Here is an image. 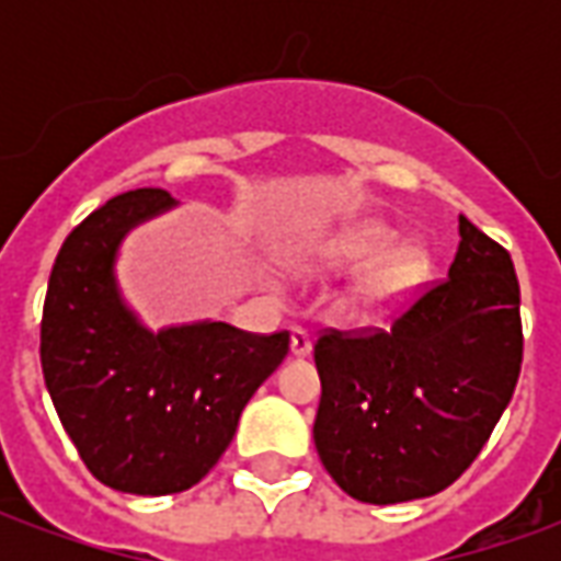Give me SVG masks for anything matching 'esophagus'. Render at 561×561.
Masks as SVG:
<instances>
[{"mask_svg": "<svg viewBox=\"0 0 561 561\" xmlns=\"http://www.w3.org/2000/svg\"><path fill=\"white\" fill-rule=\"evenodd\" d=\"M312 352V333L306 328H294L291 330V354L294 357H306Z\"/></svg>", "mask_w": 561, "mask_h": 561, "instance_id": "1", "label": "esophagus"}]
</instances>
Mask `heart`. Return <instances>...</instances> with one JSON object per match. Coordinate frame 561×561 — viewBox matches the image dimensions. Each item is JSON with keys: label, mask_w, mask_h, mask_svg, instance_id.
<instances>
[{"label": "heart", "mask_w": 561, "mask_h": 561, "mask_svg": "<svg viewBox=\"0 0 561 561\" xmlns=\"http://www.w3.org/2000/svg\"><path fill=\"white\" fill-rule=\"evenodd\" d=\"M388 243L390 233L385 228H364V231L352 233L348 240H342L330 257H333V264H364L388 249ZM423 270H426V261L417 249H390L366 270L364 282H360V300L376 306L393 304L421 282Z\"/></svg>", "instance_id": "obj_1"}]
</instances>
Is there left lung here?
<instances>
[{
	"instance_id": "1",
	"label": "left lung",
	"mask_w": 561,
	"mask_h": 561,
	"mask_svg": "<svg viewBox=\"0 0 561 561\" xmlns=\"http://www.w3.org/2000/svg\"><path fill=\"white\" fill-rule=\"evenodd\" d=\"M519 364L514 261L459 216L447 276L388 328L318 333V457L357 502L397 505L442 493L486 445L514 397Z\"/></svg>"
}]
</instances>
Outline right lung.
<instances>
[{"label": "right lung", "instance_id": "1", "mask_svg": "<svg viewBox=\"0 0 561 561\" xmlns=\"http://www.w3.org/2000/svg\"><path fill=\"white\" fill-rule=\"evenodd\" d=\"M171 204L164 188H135L92 209L66 237L44 297L42 369L56 414L87 469L135 495L195 486L291 342L288 330L225 321L140 328L116 291V245Z\"/></svg>", "mask_w": 561, "mask_h": 561}]
</instances>
